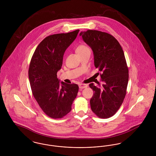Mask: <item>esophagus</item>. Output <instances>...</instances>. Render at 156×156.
I'll return each instance as SVG.
<instances>
[{
	"mask_svg": "<svg viewBox=\"0 0 156 156\" xmlns=\"http://www.w3.org/2000/svg\"><path fill=\"white\" fill-rule=\"evenodd\" d=\"M88 87V85L87 84H85V83H80L79 85V88L80 89H83V88H85Z\"/></svg>",
	"mask_w": 156,
	"mask_h": 156,
	"instance_id": "1",
	"label": "esophagus"
}]
</instances>
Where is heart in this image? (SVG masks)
I'll return each instance as SVG.
<instances>
[{"label": "heart", "mask_w": 156, "mask_h": 156, "mask_svg": "<svg viewBox=\"0 0 156 156\" xmlns=\"http://www.w3.org/2000/svg\"><path fill=\"white\" fill-rule=\"evenodd\" d=\"M75 51L76 53L80 55L85 52H90V49L88 45H87L85 44H80L76 47Z\"/></svg>", "instance_id": "heart-1"}]
</instances>
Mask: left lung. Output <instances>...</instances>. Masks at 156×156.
Listing matches in <instances>:
<instances>
[{
    "label": "left lung",
    "instance_id": "left-lung-1",
    "mask_svg": "<svg viewBox=\"0 0 156 156\" xmlns=\"http://www.w3.org/2000/svg\"><path fill=\"white\" fill-rule=\"evenodd\" d=\"M80 36L92 48L94 65L99 71L103 84L89 87L94 95L90 108L98 117L106 119L113 116L123 102L129 81V70L123 49L118 41L105 32L88 30Z\"/></svg>",
    "mask_w": 156,
    "mask_h": 156
}]
</instances>
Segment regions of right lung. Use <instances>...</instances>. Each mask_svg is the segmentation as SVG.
Listing matches in <instances>:
<instances>
[{"label":"right lung","mask_w":156,"mask_h":156,"mask_svg":"<svg viewBox=\"0 0 156 156\" xmlns=\"http://www.w3.org/2000/svg\"><path fill=\"white\" fill-rule=\"evenodd\" d=\"M80 30L50 35L37 46L30 61L29 78L33 95L49 117L60 119L71 110L77 95V84L59 82L57 73L62 65L64 54Z\"/></svg>","instance_id":"right-lung-1"}]
</instances>
